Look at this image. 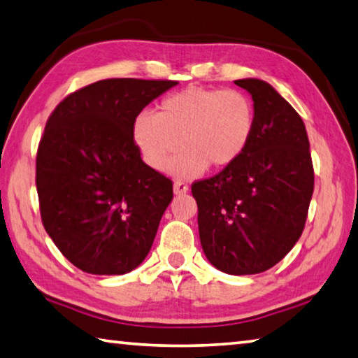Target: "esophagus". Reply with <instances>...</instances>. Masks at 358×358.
Here are the masks:
<instances>
[{"label":"esophagus","instance_id":"esophagus-1","mask_svg":"<svg viewBox=\"0 0 358 358\" xmlns=\"http://www.w3.org/2000/svg\"><path fill=\"white\" fill-rule=\"evenodd\" d=\"M187 191H189V186H187V183H185V181L177 180L173 183V192L177 194V196H181V194H186Z\"/></svg>","mask_w":358,"mask_h":358}]
</instances>
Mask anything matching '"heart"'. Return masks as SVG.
<instances>
[{"label": "heart", "mask_w": 358, "mask_h": 358, "mask_svg": "<svg viewBox=\"0 0 358 358\" xmlns=\"http://www.w3.org/2000/svg\"><path fill=\"white\" fill-rule=\"evenodd\" d=\"M255 106L238 89L191 86L166 96L155 114L142 113L133 123L141 157L155 171L194 177L210 166L216 171L243 157L255 133Z\"/></svg>", "instance_id": "b5f03b06"}]
</instances>
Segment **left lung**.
Masks as SVG:
<instances>
[{
  "label": "left lung",
  "mask_w": 358,
  "mask_h": 358,
  "mask_svg": "<svg viewBox=\"0 0 358 358\" xmlns=\"http://www.w3.org/2000/svg\"><path fill=\"white\" fill-rule=\"evenodd\" d=\"M252 95L255 133L243 157L214 177L194 181L199 235L210 263L225 274H259L301 238L315 187L301 115L271 84L236 80Z\"/></svg>",
  "instance_id": "obj_1"
}]
</instances>
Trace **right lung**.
<instances>
[{
	"label": "right lung",
	"mask_w": 358,
	"mask_h": 358,
	"mask_svg": "<svg viewBox=\"0 0 358 358\" xmlns=\"http://www.w3.org/2000/svg\"><path fill=\"white\" fill-rule=\"evenodd\" d=\"M175 84L101 80L67 95L48 117L36 158L42 224L87 274H127L152 249L172 180L142 161L133 123Z\"/></svg>",
	"instance_id": "1"
}]
</instances>
